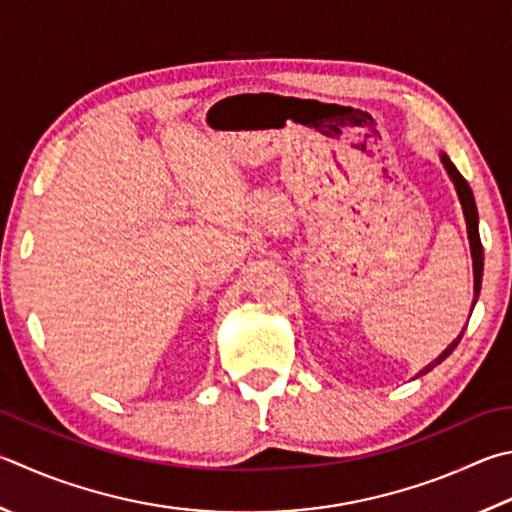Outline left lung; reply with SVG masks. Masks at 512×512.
Returning <instances> with one entry per match:
<instances>
[{"label":"left lung","instance_id":"obj_1","mask_svg":"<svg viewBox=\"0 0 512 512\" xmlns=\"http://www.w3.org/2000/svg\"><path fill=\"white\" fill-rule=\"evenodd\" d=\"M441 161L445 165V170H448L450 179L454 181V188H457V194L461 199V206H463V215H466V224H468V237H470V250H472V268H475V297H479V288H481V275H483V246H481V239H479V215H477V203H475V197H472V190L468 181L463 179L461 172L454 167V163L448 159V154H441ZM472 306H475V302H472ZM461 336L452 342V345L445 349L439 358H436L434 362H430L421 374L423 376L430 371L432 367L439 365V362H443L445 358L450 356V353L457 349Z\"/></svg>","mask_w":512,"mask_h":512}]
</instances>
